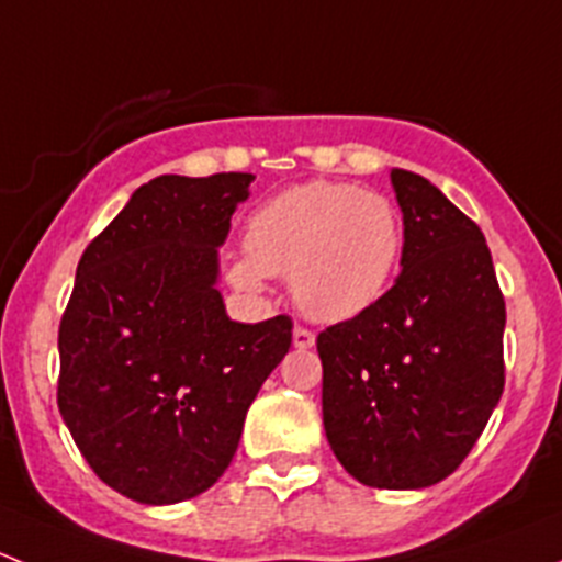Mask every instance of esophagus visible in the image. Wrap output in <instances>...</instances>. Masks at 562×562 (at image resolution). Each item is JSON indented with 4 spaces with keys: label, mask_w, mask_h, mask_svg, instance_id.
Here are the masks:
<instances>
[{
    "label": "esophagus",
    "mask_w": 562,
    "mask_h": 562,
    "mask_svg": "<svg viewBox=\"0 0 562 562\" xmlns=\"http://www.w3.org/2000/svg\"><path fill=\"white\" fill-rule=\"evenodd\" d=\"M293 345H296L299 350H307V348H313V345H315V334L310 331V328H304V326H296V328H293Z\"/></svg>",
    "instance_id": "34e87169"
}]
</instances>
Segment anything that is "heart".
I'll return each mask as SVG.
<instances>
[{
  "instance_id": "b5f03b06",
  "label": "heart",
  "mask_w": 562,
  "mask_h": 562,
  "mask_svg": "<svg viewBox=\"0 0 562 562\" xmlns=\"http://www.w3.org/2000/svg\"><path fill=\"white\" fill-rule=\"evenodd\" d=\"M405 228L394 203L345 181H307L260 203L245 225V258L228 277L249 293L288 274L293 302L323 323L350 321L386 293Z\"/></svg>"
}]
</instances>
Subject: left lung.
Returning <instances> with one entry per match:
<instances>
[{"label":"left lung","instance_id":"left-lung-1","mask_svg":"<svg viewBox=\"0 0 562 562\" xmlns=\"http://www.w3.org/2000/svg\"><path fill=\"white\" fill-rule=\"evenodd\" d=\"M405 223L402 274L317 334L334 457L375 490L451 475L506 386V302L479 225L424 176L391 171Z\"/></svg>","mask_w":562,"mask_h":562}]
</instances>
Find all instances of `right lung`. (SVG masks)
I'll return each mask as SVG.
<instances>
[{
    "instance_id": "add662e5",
    "label": "right lung",
    "mask_w": 562,
    "mask_h": 562,
    "mask_svg": "<svg viewBox=\"0 0 562 562\" xmlns=\"http://www.w3.org/2000/svg\"><path fill=\"white\" fill-rule=\"evenodd\" d=\"M252 179L157 176L78 260L56 405L89 468L130 501L206 492L291 348V317L231 321L214 285L217 247Z\"/></svg>"
}]
</instances>
